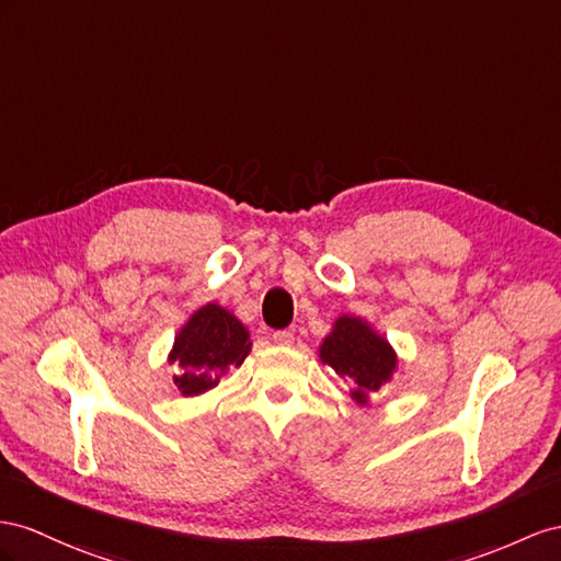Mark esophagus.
Returning a JSON list of instances; mask_svg holds the SVG:
<instances>
[{"mask_svg":"<svg viewBox=\"0 0 561 561\" xmlns=\"http://www.w3.org/2000/svg\"><path fill=\"white\" fill-rule=\"evenodd\" d=\"M272 341L279 343V346H291L294 332H291V329H277V332L272 334Z\"/></svg>","mask_w":561,"mask_h":561,"instance_id":"1","label":"esophagus"}]
</instances>
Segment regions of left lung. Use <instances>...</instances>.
<instances>
[{
    "mask_svg": "<svg viewBox=\"0 0 561 561\" xmlns=\"http://www.w3.org/2000/svg\"><path fill=\"white\" fill-rule=\"evenodd\" d=\"M320 357L353 386L357 403H367V396L375 393L396 367L389 343L355 318L336 320L334 332L322 343Z\"/></svg>",
    "mask_w": 561,
    "mask_h": 561,
    "instance_id": "obj_1",
    "label": "left lung"
}]
</instances>
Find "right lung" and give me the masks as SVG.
<instances>
[{
	"label": "right lung",
	"instance_id": "right-lung-1",
	"mask_svg": "<svg viewBox=\"0 0 561 561\" xmlns=\"http://www.w3.org/2000/svg\"><path fill=\"white\" fill-rule=\"evenodd\" d=\"M249 332L225 308L208 304L192 314L175 339L170 363L180 365L175 375L182 396H198L218 386L229 365H241L249 355Z\"/></svg>",
	"mask_w": 561,
	"mask_h": 561
}]
</instances>
